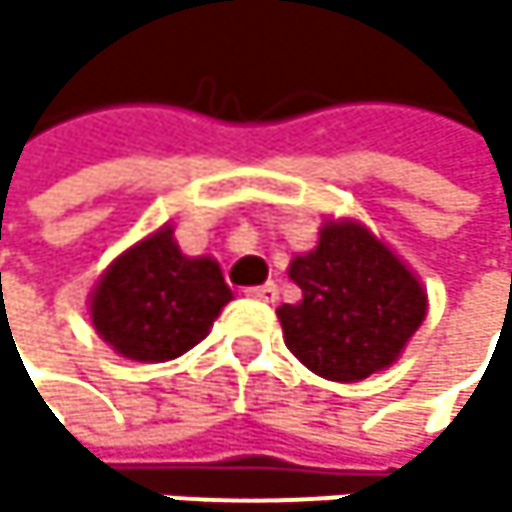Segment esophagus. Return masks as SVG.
<instances>
[{"instance_id":"34e87169","label":"esophagus","mask_w":512,"mask_h":512,"mask_svg":"<svg viewBox=\"0 0 512 512\" xmlns=\"http://www.w3.org/2000/svg\"><path fill=\"white\" fill-rule=\"evenodd\" d=\"M245 294H248V298H254V301L273 304V301L279 298V288H276V282H264V285H254V288H248Z\"/></svg>"}]
</instances>
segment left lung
<instances>
[{
  "label": "left lung",
  "instance_id": "8db88e82",
  "mask_svg": "<svg viewBox=\"0 0 512 512\" xmlns=\"http://www.w3.org/2000/svg\"><path fill=\"white\" fill-rule=\"evenodd\" d=\"M298 304L276 310L285 347L319 378L356 384L390 368L427 319V288L356 218H328L316 248L294 254Z\"/></svg>",
  "mask_w": 512,
  "mask_h": 512
}]
</instances>
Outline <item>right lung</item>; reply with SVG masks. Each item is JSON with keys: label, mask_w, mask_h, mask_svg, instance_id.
Here are the masks:
<instances>
[{"label": "right lung", "mask_w": 512, "mask_h": 512, "mask_svg": "<svg viewBox=\"0 0 512 512\" xmlns=\"http://www.w3.org/2000/svg\"><path fill=\"white\" fill-rule=\"evenodd\" d=\"M233 301L218 261L190 258L162 224L125 248L88 294L94 331L131 362H168L193 350Z\"/></svg>", "instance_id": "right-lung-1"}]
</instances>
